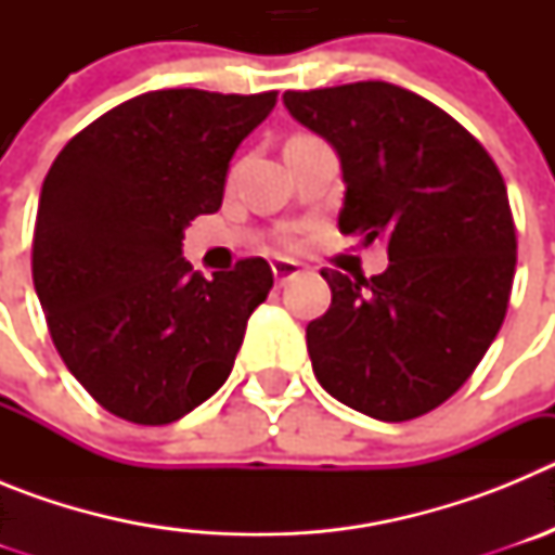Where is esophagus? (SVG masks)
Here are the masks:
<instances>
[{
  "label": "esophagus",
  "mask_w": 555,
  "mask_h": 555,
  "mask_svg": "<svg viewBox=\"0 0 555 555\" xmlns=\"http://www.w3.org/2000/svg\"><path fill=\"white\" fill-rule=\"evenodd\" d=\"M272 274H274V281L281 283H286V281H292L294 274H300V263H294V261H274L272 263Z\"/></svg>",
  "instance_id": "esophagus-1"
}]
</instances>
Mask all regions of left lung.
<instances>
[{"label":"left lung","mask_w":555,"mask_h":555,"mask_svg":"<svg viewBox=\"0 0 555 555\" xmlns=\"http://www.w3.org/2000/svg\"><path fill=\"white\" fill-rule=\"evenodd\" d=\"M283 102L341 158L338 230L389 249L372 278L322 269L333 300L306 327L313 375L384 423L428 414L467 384L506 320L517 233L503 175L467 127L391 82Z\"/></svg>","instance_id":"1"}]
</instances>
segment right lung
Instances as JSON below:
<instances>
[{
  "label": "right lung",
  "mask_w": 555,
  "mask_h": 555,
  "mask_svg": "<svg viewBox=\"0 0 555 555\" xmlns=\"http://www.w3.org/2000/svg\"><path fill=\"white\" fill-rule=\"evenodd\" d=\"M274 102L150 91L82 127L49 169L33 283L63 364L113 416L169 425L228 380L272 269L242 258L205 281L180 255L183 228L219 210L233 152Z\"/></svg>",
  "instance_id": "right-lung-1"
}]
</instances>
